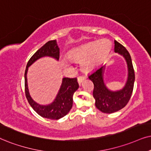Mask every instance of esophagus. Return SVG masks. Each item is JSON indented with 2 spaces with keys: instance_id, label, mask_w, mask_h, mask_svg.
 I'll return each mask as SVG.
<instances>
[{
  "instance_id": "34e87169",
  "label": "esophagus",
  "mask_w": 151,
  "mask_h": 151,
  "mask_svg": "<svg viewBox=\"0 0 151 151\" xmlns=\"http://www.w3.org/2000/svg\"><path fill=\"white\" fill-rule=\"evenodd\" d=\"M84 79H85V78L83 77H79L77 78V81H78V83H79V85L81 84V83H82V81L84 80Z\"/></svg>"
}]
</instances>
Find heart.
I'll return each instance as SVG.
<instances>
[{"label":"heart","mask_w":151,"mask_h":151,"mask_svg":"<svg viewBox=\"0 0 151 151\" xmlns=\"http://www.w3.org/2000/svg\"><path fill=\"white\" fill-rule=\"evenodd\" d=\"M111 49V42L104 38L70 49L67 53V56L74 61L80 62L81 70L89 72L104 62ZM60 63L63 68L69 67V63L65 59H60Z\"/></svg>","instance_id":"heart-1"}]
</instances>
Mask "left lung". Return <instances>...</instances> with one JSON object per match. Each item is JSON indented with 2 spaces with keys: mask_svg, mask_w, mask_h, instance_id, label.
Masks as SVG:
<instances>
[{
  "mask_svg": "<svg viewBox=\"0 0 151 151\" xmlns=\"http://www.w3.org/2000/svg\"><path fill=\"white\" fill-rule=\"evenodd\" d=\"M114 51L123 57L127 64V79L121 89L112 91L106 86L104 77L105 65H102L88 74L89 79L94 84L93 94L95 100V106L106 114L114 113L125 107L131 98L135 79L131 56L127 49L114 40Z\"/></svg>",
  "mask_w": 151,
  "mask_h": 151,
  "instance_id": "8db88e82",
  "label": "left lung"
}]
</instances>
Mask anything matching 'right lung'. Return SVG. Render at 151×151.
I'll return each instance as SVG.
<instances>
[{
	"label": "right lung",
	"instance_id": "1",
	"mask_svg": "<svg viewBox=\"0 0 151 151\" xmlns=\"http://www.w3.org/2000/svg\"><path fill=\"white\" fill-rule=\"evenodd\" d=\"M44 57H50L58 61L59 47L56 40H51L38 49L28 60L25 71V93L28 102L33 110L42 117L51 120L60 119L67 115L72 109L73 95L79 88L77 78L64 77L56 98L49 104H40L36 102L30 96L28 86L27 73L28 68L37 60Z\"/></svg>",
	"mask_w": 151,
	"mask_h": 151
}]
</instances>
